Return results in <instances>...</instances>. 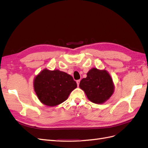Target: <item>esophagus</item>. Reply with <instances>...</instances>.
Returning <instances> with one entry per match:
<instances>
[{
	"instance_id": "1",
	"label": "esophagus",
	"mask_w": 148,
	"mask_h": 148,
	"mask_svg": "<svg viewBox=\"0 0 148 148\" xmlns=\"http://www.w3.org/2000/svg\"><path fill=\"white\" fill-rule=\"evenodd\" d=\"M79 82H80V80L78 79V80H77V86H78L79 84Z\"/></svg>"
}]
</instances>
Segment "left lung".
Instances as JSON below:
<instances>
[{"label":"left lung","mask_w":148,"mask_h":148,"mask_svg":"<svg viewBox=\"0 0 148 148\" xmlns=\"http://www.w3.org/2000/svg\"><path fill=\"white\" fill-rule=\"evenodd\" d=\"M79 88L86 94L88 99L95 104H102L112 95L114 85L110 75L105 70L92 68L87 77L79 83Z\"/></svg>","instance_id":"1"}]
</instances>
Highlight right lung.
Instances as JSON below:
<instances>
[{"label": "right lung", "mask_w": 148, "mask_h": 148, "mask_svg": "<svg viewBox=\"0 0 148 148\" xmlns=\"http://www.w3.org/2000/svg\"><path fill=\"white\" fill-rule=\"evenodd\" d=\"M39 100L47 106H56L64 102L70 92L77 87L71 75L59 70L44 69L33 82Z\"/></svg>", "instance_id": "add662e5"}]
</instances>
